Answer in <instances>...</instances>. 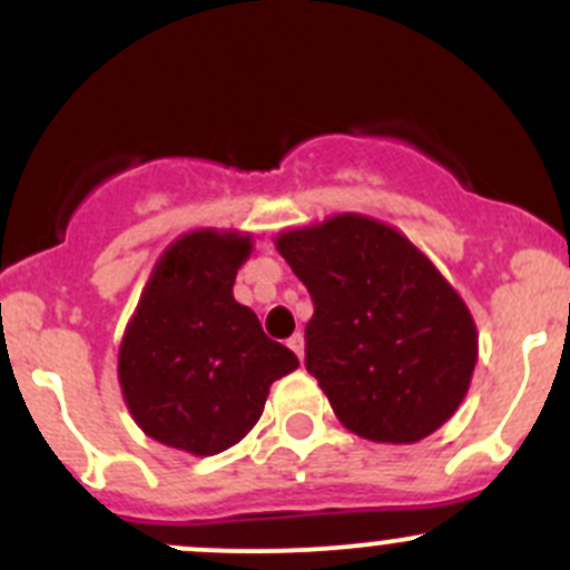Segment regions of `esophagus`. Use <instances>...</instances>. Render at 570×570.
Here are the masks:
<instances>
[{"label":"esophagus","instance_id":"1","mask_svg":"<svg viewBox=\"0 0 570 570\" xmlns=\"http://www.w3.org/2000/svg\"><path fill=\"white\" fill-rule=\"evenodd\" d=\"M286 345H289V348L295 351L297 357L303 360V334H301V332H295V334H292V337L286 340Z\"/></svg>","mask_w":570,"mask_h":570}]
</instances>
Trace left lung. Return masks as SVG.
Returning a JSON list of instances; mask_svg holds the SVG:
<instances>
[{"label": "left lung", "mask_w": 570, "mask_h": 570, "mask_svg": "<svg viewBox=\"0 0 570 570\" xmlns=\"http://www.w3.org/2000/svg\"><path fill=\"white\" fill-rule=\"evenodd\" d=\"M309 289L306 371L351 433L380 444L428 439L459 411L478 363L466 303L396 227L363 213L275 238Z\"/></svg>", "instance_id": "1"}]
</instances>
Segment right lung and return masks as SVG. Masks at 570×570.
Here are the masks:
<instances>
[{
    "mask_svg": "<svg viewBox=\"0 0 570 570\" xmlns=\"http://www.w3.org/2000/svg\"><path fill=\"white\" fill-rule=\"evenodd\" d=\"M253 236L199 227L154 264L117 351V380L137 428L190 455L238 444L264 413L269 385L297 368L233 297Z\"/></svg>",
    "mask_w": 570,
    "mask_h": 570,
    "instance_id": "obj_1",
    "label": "right lung"
}]
</instances>
